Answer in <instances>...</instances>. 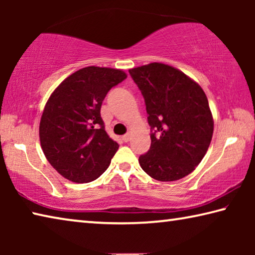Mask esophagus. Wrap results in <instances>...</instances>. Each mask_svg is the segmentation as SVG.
<instances>
[{
    "label": "esophagus",
    "mask_w": 255,
    "mask_h": 255,
    "mask_svg": "<svg viewBox=\"0 0 255 255\" xmlns=\"http://www.w3.org/2000/svg\"><path fill=\"white\" fill-rule=\"evenodd\" d=\"M122 139L125 141V143H128V141L130 140V135H129V133H126V135H124L122 137Z\"/></svg>",
    "instance_id": "34e87169"
}]
</instances>
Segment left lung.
<instances>
[{
  "instance_id": "left-lung-1",
  "label": "left lung",
  "mask_w": 255,
  "mask_h": 255,
  "mask_svg": "<svg viewBox=\"0 0 255 255\" xmlns=\"http://www.w3.org/2000/svg\"><path fill=\"white\" fill-rule=\"evenodd\" d=\"M143 94L152 129L150 147L139 156L141 169L157 181H175L196 169L208 150L214 119L201 86L162 63L129 70Z\"/></svg>"
}]
</instances>
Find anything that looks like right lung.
I'll list each match as a JSON object with an SVG mask.
<instances>
[{
  "mask_svg": "<svg viewBox=\"0 0 255 255\" xmlns=\"http://www.w3.org/2000/svg\"><path fill=\"white\" fill-rule=\"evenodd\" d=\"M127 77L122 70L89 66L73 73L51 93L39 125L47 161L76 183L98 179L119 145L105 129L100 110L107 93Z\"/></svg>",
  "mask_w": 255,
  "mask_h": 255,
  "instance_id": "1",
  "label": "right lung"
}]
</instances>
